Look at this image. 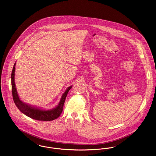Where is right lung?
<instances>
[{
    "mask_svg": "<svg viewBox=\"0 0 156 156\" xmlns=\"http://www.w3.org/2000/svg\"><path fill=\"white\" fill-rule=\"evenodd\" d=\"M15 65H14L13 70L12 72L11 79H12V92L13 101L16 105V107L19 108L21 112L24 114L27 115V116L33 118L34 119L43 121H52L58 118L63 111V105L65 101L66 97L67 96L69 91L72 88V86L68 87L63 94L62 96L61 101L59 102L58 105L51 110H41L39 109L33 108L27 104L23 103L21 101L17 94V90L16 88L15 83H14V72H15Z\"/></svg>",
    "mask_w": 156,
    "mask_h": 156,
    "instance_id": "add662e5",
    "label": "right lung"
}]
</instances>
